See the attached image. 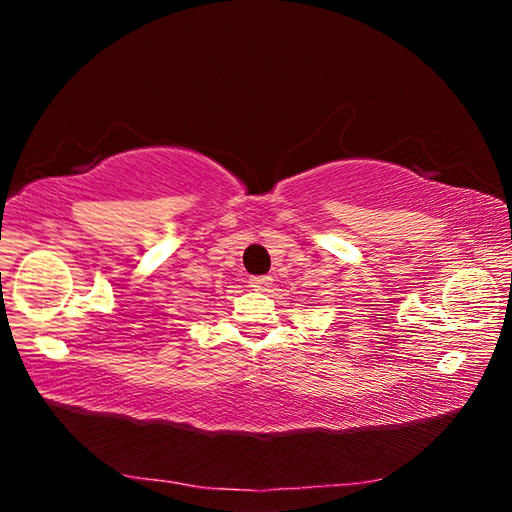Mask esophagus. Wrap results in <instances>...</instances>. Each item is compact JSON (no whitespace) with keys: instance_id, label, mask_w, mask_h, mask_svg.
I'll return each instance as SVG.
<instances>
[{"instance_id":"34e87169","label":"esophagus","mask_w":512,"mask_h":512,"mask_svg":"<svg viewBox=\"0 0 512 512\" xmlns=\"http://www.w3.org/2000/svg\"><path fill=\"white\" fill-rule=\"evenodd\" d=\"M273 284V277L271 275H255L250 277V287H253L255 291H266L268 287Z\"/></svg>"}]
</instances>
